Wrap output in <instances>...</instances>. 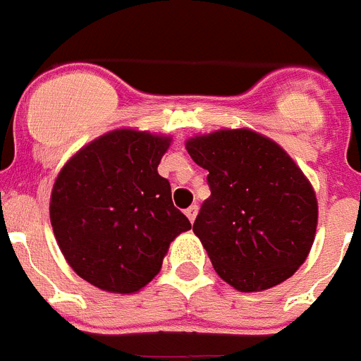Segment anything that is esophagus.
<instances>
[{
  "label": "esophagus",
  "instance_id": "esophagus-1",
  "mask_svg": "<svg viewBox=\"0 0 361 361\" xmlns=\"http://www.w3.org/2000/svg\"><path fill=\"white\" fill-rule=\"evenodd\" d=\"M197 213H199V208H197V206H190V208L186 209V216L190 219V222H193V220L197 219Z\"/></svg>",
  "mask_w": 361,
  "mask_h": 361
}]
</instances>
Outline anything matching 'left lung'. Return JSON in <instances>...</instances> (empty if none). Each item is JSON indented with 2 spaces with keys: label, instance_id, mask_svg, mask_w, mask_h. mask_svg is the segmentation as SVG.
Masks as SVG:
<instances>
[{
  "label": "left lung",
  "instance_id": "left-lung-1",
  "mask_svg": "<svg viewBox=\"0 0 361 361\" xmlns=\"http://www.w3.org/2000/svg\"><path fill=\"white\" fill-rule=\"evenodd\" d=\"M191 159L208 170L193 233L216 275L242 293L275 288L305 262L314 242V188L289 153L250 128L190 137Z\"/></svg>",
  "mask_w": 361,
  "mask_h": 361
}]
</instances>
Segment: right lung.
<instances>
[{"label": "right lung", "mask_w": 361, "mask_h": 361, "mask_svg": "<svg viewBox=\"0 0 361 361\" xmlns=\"http://www.w3.org/2000/svg\"><path fill=\"white\" fill-rule=\"evenodd\" d=\"M170 135L117 128L66 161L50 195V224L63 257L82 280L108 293L141 291L170 244L191 229L171 202L157 166Z\"/></svg>", "instance_id": "right-lung-1"}]
</instances>
